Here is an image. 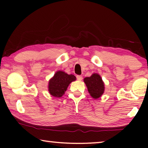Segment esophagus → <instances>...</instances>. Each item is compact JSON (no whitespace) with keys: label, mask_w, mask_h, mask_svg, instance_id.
Wrapping results in <instances>:
<instances>
[{"label":"esophagus","mask_w":148,"mask_h":148,"mask_svg":"<svg viewBox=\"0 0 148 148\" xmlns=\"http://www.w3.org/2000/svg\"><path fill=\"white\" fill-rule=\"evenodd\" d=\"M83 79V77L82 75H77V79L78 81H82Z\"/></svg>","instance_id":"34e87169"}]
</instances>
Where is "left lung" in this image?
<instances>
[{"mask_svg": "<svg viewBox=\"0 0 148 148\" xmlns=\"http://www.w3.org/2000/svg\"><path fill=\"white\" fill-rule=\"evenodd\" d=\"M84 82L86 85L89 94L94 99L100 98L104 94V83L99 74L93 73L90 77H85Z\"/></svg>", "mask_w": 148, "mask_h": 148, "instance_id": "obj_1", "label": "left lung"}]
</instances>
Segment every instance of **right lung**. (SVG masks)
I'll list each match as a JSON object with an SVG mask.
<instances>
[{
	"mask_svg": "<svg viewBox=\"0 0 148 148\" xmlns=\"http://www.w3.org/2000/svg\"><path fill=\"white\" fill-rule=\"evenodd\" d=\"M76 80L74 75L58 71L48 82V92L51 96L60 98L64 94L71 83Z\"/></svg>",
	"mask_w": 148,
	"mask_h": 148,
	"instance_id": "add662e5",
	"label": "right lung"
}]
</instances>
